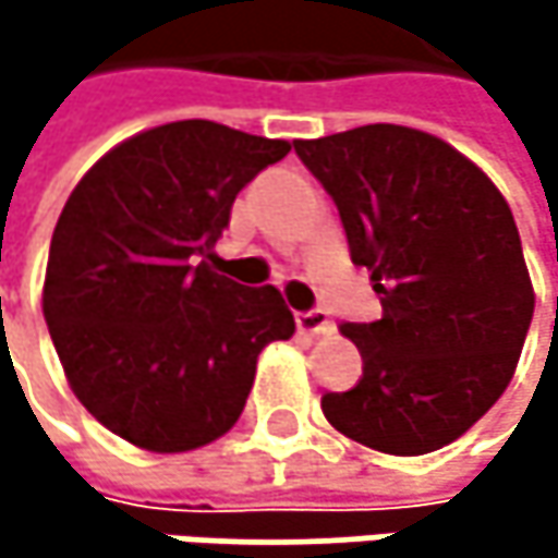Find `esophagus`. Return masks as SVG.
<instances>
[{"label": "esophagus", "mask_w": 558, "mask_h": 558, "mask_svg": "<svg viewBox=\"0 0 558 558\" xmlns=\"http://www.w3.org/2000/svg\"><path fill=\"white\" fill-rule=\"evenodd\" d=\"M296 329L303 336H326L332 332V319L323 310H306V313H296Z\"/></svg>", "instance_id": "1"}]
</instances>
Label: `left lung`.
I'll use <instances>...</instances> for the list:
<instances>
[{"label": "left lung", "instance_id": "8db88e82", "mask_svg": "<svg viewBox=\"0 0 558 558\" xmlns=\"http://www.w3.org/2000/svg\"><path fill=\"white\" fill-rule=\"evenodd\" d=\"M293 148L336 199L352 262L372 271L385 310L375 323L339 326L362 352V378L323 393L326 420L388 456L456 442L510 385L533 319L507 199L449 142L407 125Z\"/></svg>", "mask_w": 558, "mask_h": 558}]
</instances>
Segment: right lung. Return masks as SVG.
<instances>
[{
    "instance_id": "obj_1",
    "label": "right lung",
    "mask_w": 558,
    "mask_h": 558,
    "mask_svg": "<svg viewBox=\"0 0 558 558\" xmlns=\"http://www.w3.org/2000/svg\"><path fill=\"white\" fill-rule=\"evenodd\" d=\"M290 148L183 119L125 138L73 186L41 306L70 390L125 442L170 456L226 436L262 349L293 336L278 287L206 265L239 190Z\"/></svg>"
}]
</instances>
